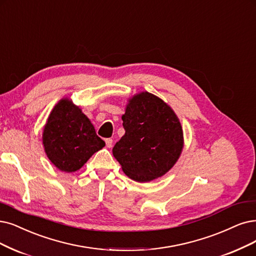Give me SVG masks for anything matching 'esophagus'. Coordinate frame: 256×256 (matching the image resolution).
Instances as JSON below:
<instances>
[{
	"instance_id": "esophagus-1",
	"label": "esophagus",
	"mask_w": 256,
	"mask_h": 256,
	"mask_svg": "<svg viewBox=\"0 0 256 256\" xmlns=\"http://www.w3.org/2000/svg\"><path fill=\"white\" fill-rule=\"evenodd\" d=\"M106 144L108 148H112V138H106Z\"/></svg>"
}]
</instances>
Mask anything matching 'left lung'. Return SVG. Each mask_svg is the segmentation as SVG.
I'll return each instance as SVG.
<instances>
[{
  "label": "left lung",
  "instance_id": "8db88e82",
  "mask_svg": "<svg viewBox=\"0 0 256 256\" xmlns=\"http://www.w3.org/2000/svg\"><path fill=\"white\" fill-rule=\"evenodd\" d=\"M126 134L112 148L123 172L138 182L162 177L184 146L182 124L173 110L148 92L130 100L122 116Z\"/></svg>",
  "mask_w": 256,
  "mask_h": 256
}]
</instances>
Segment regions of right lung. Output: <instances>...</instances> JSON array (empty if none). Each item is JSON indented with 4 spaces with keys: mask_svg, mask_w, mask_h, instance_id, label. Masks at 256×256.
Segmentation results:
<instances>
[{
    "mask_svg": "<svg viewBox=\"0 0 256 256\" xmlns=\"http://www.w3.org/2000/svg\"><path fill=\"white\" fill-rule=\"evenodd\" d=\"M45 153L63 172L79 170L106 142L82 110L68 99L54 108L43 132Z\"/></svg>",
    "mask_w": 256,
    "mask_h": 256,
    "instance_id": "right-lung-1",
    "label": "right lung"
}]
</instances>
